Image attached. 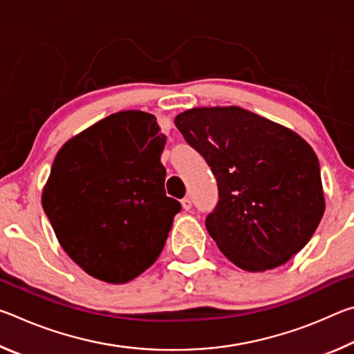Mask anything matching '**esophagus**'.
Returning a JSON list of instances; mask_svg holds the SVG:
<instances>
[{
    "mask_svg": "<svg viewBox=\"0 0 354 354\" xmlns=\"http://www.w3.org/2000/svg\"><path fill=\"white\" fill-rule=\"evenodd\" d=\"M181 205L184 207V211H189V209H192V200L189 198V196H185V198L181 200Z\"/></svg>",
    "mask_w": 354,
    "mask_h": 354,
    "instance_id": "obj_1",
    "label": "esophagus"
}]
</instances>
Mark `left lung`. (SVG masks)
Returning a JSON list of instances; mask_svg holds the SVG:
<instances>
[{
	"label": "left lung",
	"instance_id": "1",
	"mask_svg": "<svg viewBox=\"0 0 354 354\" xmlns=\"http://www.w3.org/2000/svg\"><path fill=\"white\" fill-rule=\"evenodd\" d=\"M211 167L218 203L206 217L221 253L247 272L297 254L325 212L319 159L297 133L242 107H195L175 118Z\"/></svg>",
	"mask_w": 354,
	"mask_h": 354
}]
</instances>
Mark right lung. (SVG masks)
Listing matches in <instances>:
<instances>
[{
	"label": "right lung",
	"instance_id": "obj_1",
	"mask_svg": "<svg viewBox=\"0 0 354 354\" xmlns=\"http://www.w3.org/2000/svg\"><path fill=\"white\" fill-rule=\"evenodd\" d=\"M165 140L151 113L122 111L56 154L41 206L65 253L91 277L128 283L162 251L181 211L165 195Z\"/></svg>",
	"mask_w": 354,
	"mask_h": 354
}]
</instances>
